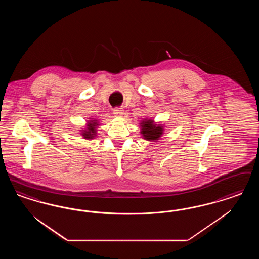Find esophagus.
<instances>
[{"label": "esophagus", "instance_id": "obj_1", "mask_svg": "<svg viewBox=\"0 0 259 259\" xmlns=\"http://www.w3.org/2000/svg\"><path fill=\"white\" fill-rule=\"evenodd\" d=\"M114 115H122L123 114V110L121 108H114Z\"/></svg>", "mask_w": 259, "mask_h": 259}]
</instances>
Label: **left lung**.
<instances>
[{"label":"left lung","instance_id":"left-lung-1","mask_svg":"<svg viewBox=\"0 0 259 259\" xmlns=\"http://www.w3.org/2000/svg\"><path fill=\"white\" fill-rule=\"evenodd\" d=\"M142 131L144 139L147 141H157L163 134V127L161 125L154 124L153 120L145 119L141 123Z\"/></svg>","mask_w":259,"mask_h":259}]
</instances>
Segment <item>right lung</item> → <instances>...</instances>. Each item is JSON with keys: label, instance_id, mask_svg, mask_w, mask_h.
I'll list each match as a JSON object with an SVG mask.
<instances>
[{"label": "right lung", "instance_id": "obj_1", "mask_svg": "<svg viewBox=\"0 0 259 259\" xmlns=\"http://www.w3.org/2000/svg\"><path fill=\"white\" fill-rule=\"evenodd\" d=\"M98 123L96 122V120H92L88 122V127L85 130H83V135L84 139H93V137L96 134V127H97Z\"/></svg>", "mask_w": 259, "mask_h": 259}]
</instances>
